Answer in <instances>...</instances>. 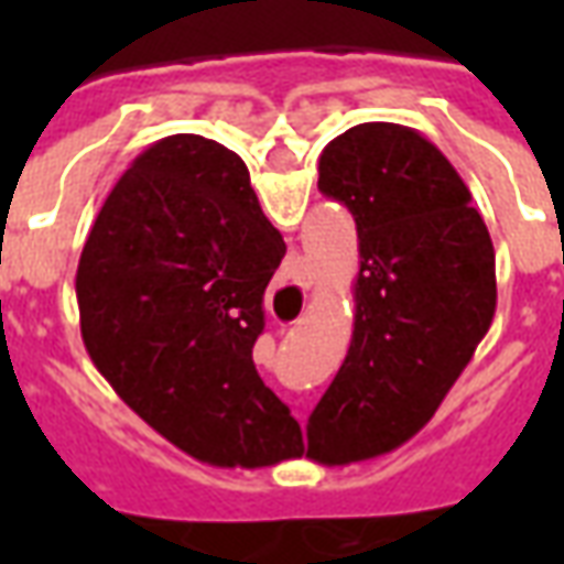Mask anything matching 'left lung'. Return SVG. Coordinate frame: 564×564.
Here are the masks:
<instances>
[{
    "instance_id": "obj_1",
    "label": "left lung",
    "mask_w": 564,
    "mask_h": 564,
    "mask_svg": "<svg viewBox=\"0 0 564 564\" xmlns=\"http://www.w3.org/2000/svg\"><path fill=\"white\" fill-rule=\"evenodd\" d=\"M319 193L354 214L350 350L307 420V459H375L444 402L496 314V247L449 160L399 123H359L319 156Z\"/></svg>"
}]
</instances>
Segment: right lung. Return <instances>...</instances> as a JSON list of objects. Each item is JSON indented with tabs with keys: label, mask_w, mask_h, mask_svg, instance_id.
<instances>
[{
	"label": "right lung",
	"mask_w": 564,
	"mask_h": 564,
	"mask_svg": "<svg viewBox=\"0 0 564 564\" xmlns=\"http://www.w3.org/2000/svg\"><path fill=\"white\" fill-rule=\"evenodd\" d=\"M283 253L241 156L202 135L150 144L93 223L75 278L84 347L193 459L262 468L305 449L253 366Z\"/></svg>",
	"instance_id": "right-lung-1"
}]
</instances>
